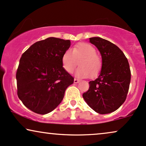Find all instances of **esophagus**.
<instances>
[{"instance_id": "1", "label": "esophagus", "mask_w": 146, "mask_h": 146, "mask_svg": "<svg viewBox=\"0 0 146 146\" xmlns=\"http://www.w3.org/2000/svg\"><path fill=\"white\" fill-rule=\"evenodd\" d=\"M79 82H80V80L78 79H74V83L75 84H77V83H79Z\"/></svg>"}]
</instances>
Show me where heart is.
<instances>
[{
    "mask_svg": "<svg viewBox=\"0 0 146 146\" xmlns=\"http://www.w3.org/2000/svg\"><path fill=\"white\" fill-rule=\"evenodd\" d=\"M62 67L68 73H72L77 64L75 76L78 77H96L102 69V60L96 54V49L88 43H79L71 51L66 50L62 56Z\"/></svg>",
    "mask_w": 146,
    "mask_h": 146,
    "instance_id": "heart-1",
    "label": "heart"
}]
</instances>
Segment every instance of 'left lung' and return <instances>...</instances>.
I'll list each match as a JSON object with an SVG mask.
<instances>
[{"mask_svg": "<svg viewBox=\"0 0 146 146\" xmlns=\"http://www.w3.org/2000/svg\"><path fill=\"white\" fill-rule=\"evenodd\" d=\"M102 56V69L90 88L83 94L92 109L104 114L115 111L126 100L131 82L128 60L115 44L100 37L90 38Z\"/></svg>", "mask_w": 146, "mask_h": 146, "instance_id": "1", "label": "left lung"}]
</instances>
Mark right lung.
<instances>
[{"mask_svg":"<svg viewBox=\"0 0 146 146\" xmlns=\"http://www.w3.org/2000/svg\"><path fill=\"white\" fill-rule=\"evenodd\" d=\"M70 40L50 37L32 44L20 58L16 73L17 95L32 111L46 114L62 102L74 78L62 67Z\"/></svg>","mask_w":146,"mask_h":146,"instance_id":"obj_1","label":"right lung"}]
</instances>
